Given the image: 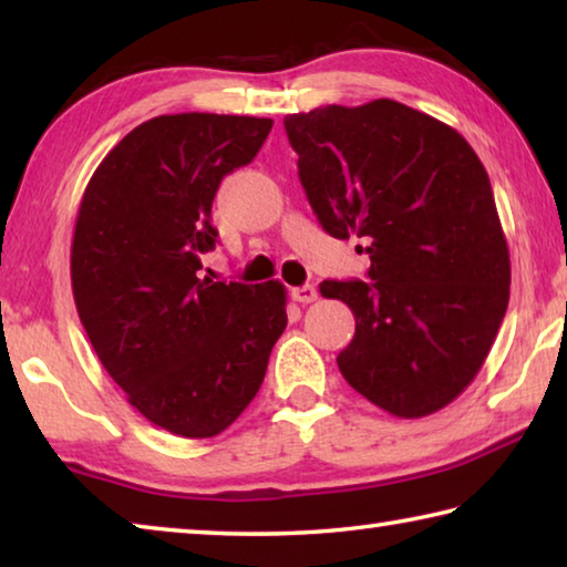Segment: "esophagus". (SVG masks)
I'll use <instances>...</instances> for the list:
<instances>
[{"instance_id":"obj_1","label":"esophagus","mask_w":567,"mask_h":567,"mask_svg":"<svg viewBox=\"0 0 567 567\" xmlns=\"http://www.w3.org/2000/svg\"><path fill=\"white\" fill-rule=\"evenodd\" d=\"M292 300L300 302V305H310V302L318 300V290H315V285L295 287V290H292Z\"/></svg>"}]
</instances>
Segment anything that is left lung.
I'll list each match as a JSON object with an SVG mask.
<instances>
[{"label": "left lung", "instance_id": "obj_1", "mask_svg": "<svg viewBox=\"0 0 567 567\" xmlns=\"http://www.w3.org/2000/svg\"><path fill=\"white\" fill-rule=\"evenodd\" d=\"M324 233L368 239L370 280L320 285L354 315L342 378L390 415L450 405L483 368L511 300L491 179L463 134L395 100L287 114Z\"/></svg>", "mask_w": 567, "mask_h": 567}]
</instances>
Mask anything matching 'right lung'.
<instances>
[{"label": "right lung", "instance_id": "right-lung-1", "mask_svg": "<svg viewBox=\"0 0 567 567\" xmlns=\"http://www.w3.org/2000/svg\"><path fill=\"white\" fill-rule=\"evenodd\" d=\"M272 120L159 114L94 169L72 237V292L104 370L152 425L215 437L260 390L287 328V290L199 277L213 199L252 162Z\"/></svg>", "mask_w": 567, "mask_h": 567}]
</instances>
